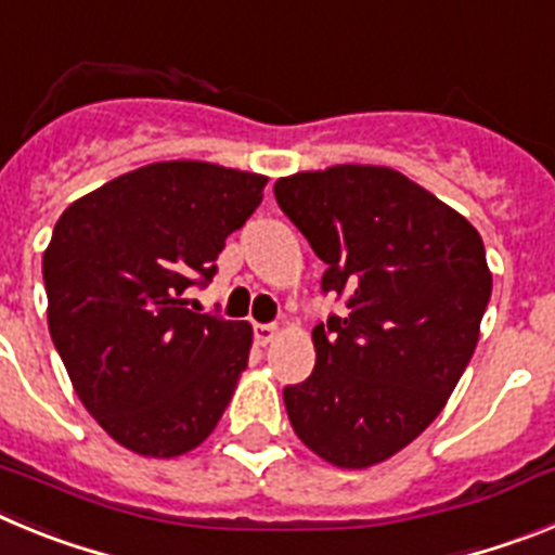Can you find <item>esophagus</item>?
Returning a JSON list of instances; mask_svg holds the SVG:
<instances>
[{
  "label": "esophagus",
  "mask_w": 555,
  "mask_h": 555,
  "mask_svg": "<svg viewBox=\"0 0 555 555\" xmlns=\"http://www.w3.org/2000/svg\"><path fill=\"white\" fill-rule=\"evenodd\" d=\"M253 333H255V341H258V345H269V341L278 336V325H255Z\"/></svg>",
  "instance_id": "34e87169"
}]
</instances>
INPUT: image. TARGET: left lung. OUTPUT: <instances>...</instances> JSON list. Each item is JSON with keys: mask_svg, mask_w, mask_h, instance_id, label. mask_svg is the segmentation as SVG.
<instances>
[{"mask_svg": "<svg viewBox=\"0 0 555 555\" xmlns=\"http://www.w3.org/2000/svg\"><path fill=\"white\" fill-rule=\"evenodd\" d=\"M281 210L345 300L313 327L317 364L283 389L302 442L345 469L411 444L453 395L492 294L478 230L386 166H331L274 183Z\"/></svg>", "mask_w": 555, "mask_h": 555, "instance_id": "left-lung-1", "label": "left lung"}]
</instances>
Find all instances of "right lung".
I'll list each match as a JSON object with an SVG mask.
<instances>
[{
	"label": "right lung",
	"instance_id": "obj_1",
	"mask_svg": "<svg viewBox=\"0 0 555 555\" xmlns=\"http://www.w3.org/2000/svg\"><path fill=\"white\" fill-rule=\"evenodd\" d=\"M267 178L203 160L141 166L68 205L43 253L49 333L77 397L152 459L197 448L247 366V322L191 311Z\"/></svg>",
	"mask_w": 555,
	"mask_h": 555
}]
</instances>
